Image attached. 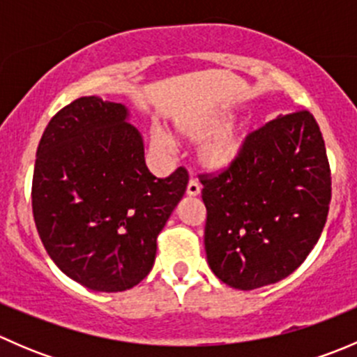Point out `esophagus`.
Instances as JSON below:
<instances>
[{"label": "esophagus", "instance_id": "34e87169", "mask_svg": "<svg viewBox=\"0 0 357 357\" xmlns=\"http://www.w3.org/2000/svg\"><path fill=\"white\" fill-rule=\"evenodd\" d=\"M186 193H188L190 197H197L200 195V183L197 181V179H190L188 181V186H186Z\"/></svg>", "mask_w": 357, "mask_h": 357}]
</instances>
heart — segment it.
<instances>
[{
    "mask_svg": "<svg viewBox=\"0 0 357 357\" xmlns=\"http://www.w3.org/2000/svg\"><path fill=\"white\" fill-rule=\"evenodd\" d=\"M225 117L188 119V121L178 122L176 126L185 138L193 139V142L209 136L202 143L199 150L200 164L208 171H221L231 165L243 149V129L233 124L225 126ZM157 143L167 146L169 139L160 136Z\"/></svg>",
    "mask_w": 357,
    "mask_h": 357,
    "instance_id": "1",
    "label": "heart"
}]
</instances>
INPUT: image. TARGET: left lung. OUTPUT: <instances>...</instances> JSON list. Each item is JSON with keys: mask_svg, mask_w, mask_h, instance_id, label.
<instances>
[{"mask_svg": "<svg viewBox=\"0 0 357 357\" xmlns=\"http://www.w3.org/2000/svg\"><path fill=\"white\" fill-rule=\"evenodd\" d=\"M205 252L226 285L254 290L291 275L325 228L332 176L307 110L278 115L243 142L219 174H200Z\"/></svg>", "mask_w": 357, "mask_h": 357, "instance_id": "8db88e82", "label": "left lung"}]
</instances>
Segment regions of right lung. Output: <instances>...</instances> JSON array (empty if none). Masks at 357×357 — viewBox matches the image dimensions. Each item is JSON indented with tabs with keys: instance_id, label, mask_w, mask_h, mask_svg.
Returning <instances> with one entry per match:
<instances>
[{
	"instance_id": "add662e5",
	"label": "right lung",
	"mask_w": 357,
	"mask_h": 357,
	"mask_svg": "<svg viewBox=\"0 0 357 357\" xmlns=\"http://www.w3.org/2000/svg\"><path fill=\"white\" fill-rule=\"evenodd\" d=\"M122 103L82 96L46 126L36 152L32 214L52 261L95 291H124L153 268L157 236L188 185L155 178Z\"/></svg>"
}]
</instances>
